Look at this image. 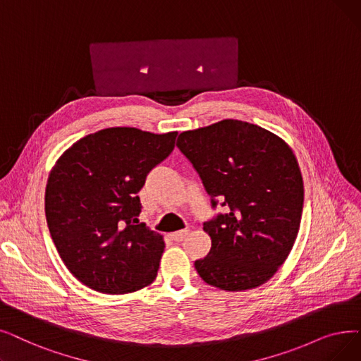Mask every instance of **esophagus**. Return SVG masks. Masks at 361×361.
Returning a JSON list of instances; mask_svg holds the SVG:
<instances>
[{"label": "esophagus", "instance_id": "1", "mask_svg": "<svg viewBox=\"0 0 361 361\" xmlns=\"http://www.w3.org/2000/svg\"><path fill=\"white\" fill-rule=\"evenodd\" d=\"M187 236H189V230H180L171 234V239L174 242H183Z\"/></svg>", "mask_w": 361, "mask_h": 361}]
</instances>
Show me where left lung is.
Here are the masks:
<instances>
[{"label":"left lung","mask_w":361,"mask_h":361,"mask_svg":"<svg viewBox=\"0 0 361 361\" xmlns=\"http://www.w3.org/2000/svg\"><path fill=\"white\" fill-rule=\"evenodd\" d=\"M177 146L208 195L230 207L203 224L211 250L195 262L196 271L227 292L264 285L289 257L301 226L304 181L293 150L269 130L238 119L183 131Z\"/></svg>","instance_id":"1"}]
</instances>
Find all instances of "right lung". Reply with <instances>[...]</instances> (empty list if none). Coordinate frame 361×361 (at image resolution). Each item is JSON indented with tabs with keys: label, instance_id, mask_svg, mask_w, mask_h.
Returning <instances> with one entry per match:
<instances>
[{
	"label": "right lung",
	"instance_id": "right-lung-1",
	"mask_svg": "<svg viewBox=\"0 0 361 361\" xmlns=\"http://www.w3.org/2000/svg\"><path fill=\"white\" fill-rule=\"evenodd\" d=\"M177 131L112 127L60 154L45 187V216L57 252L87 288L109 295L143 289L158 276L164 236L134 224L149 171L174 149Z\"/></svg>",
	"mask_w": 361,
	"mask_h": 361
}]
</instances>
